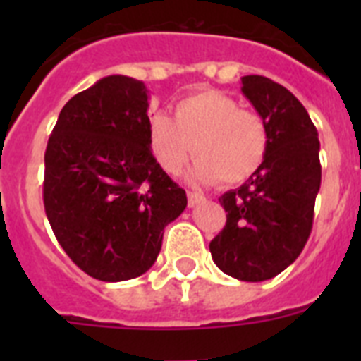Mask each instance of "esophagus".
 Returning a JSON list of instances; mask_svg holds the SVG:
<instances>
[{"instance_id": "34e87169", "label": "esophagus", "mask_w": 361, "mask_h": 361, "mask_svg": "<svg viewBox=\"0 0 361 361\" xmlns=\"http://www.w3.org/2000/svg\"><path fill=\"white\" fill-rule=\"evenodd\" d=\"M204 202V197L199 195V193H195V191H188V206L190 208H195L197 204Z\"/></svg>"}]
</instances>
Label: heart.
I'll list each match as a JSON object with an SVG mask.
<instances>
[{"mask_svg":"<svg viewBox=\"0 0 361 361\" xmlns=\"http://www.w3.org/2000/svg\"><path fill=\"white\" fill-rule=\"evenodd\" d=\"M148 146L162 170L178 173L191 155L200 183L237 186L253 177L269 149L266 121L240 110L237 99L202 90L180 99L175 119L155 111L148 121Z\"/></svg>","mask_w":361,"mask_h":361,"instance_id":"1","label":"heart"}]
</instances>
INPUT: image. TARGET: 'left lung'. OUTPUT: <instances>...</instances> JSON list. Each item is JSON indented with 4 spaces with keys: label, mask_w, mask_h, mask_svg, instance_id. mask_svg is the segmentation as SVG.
<instances>
[{
    "label": "left lung",
    "mask_w": 361,
    "mask_h": 361,
    "mask_svg": "<svg viewBox=\"0 0 361 361\" xmlns=\"http://www.w3.org/2000/svg\"><path fill=\"white\" fill-rule=\"evenodd\" d=\"M242 94L266 121L269 149L253 177L219 199L228 215L209 251L226 275L262 282L291 266L311 235L320 141L304 104L282 85L244 75Z\"/></svg>",
    "instance_id": "left-lung-1"
}]
</instances>
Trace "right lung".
Returning <instances> with one entry per match:
<instances>
[{
  "instance_id": "right-lung-1",
  "label": "right lung",
  "mask_w": 361,
  "mask_h": 361,
  "mask_svg": "<svg viewBox=\"0 0 361 361\" xmlns=\"http://www.w3.org/2000/svg\"><path fill=\"white\" fill-rule=\"evenodd\" d=\"M148 106L142 81L99 79L63 106L44 152L54 235L79 269L103 282L146 273L164 228L188 204L149 149Z\"/></svg>"
}]
</instances>
